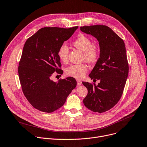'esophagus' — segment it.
I'll list each match as a JSON object with an SVG mask.
<instances>
[{"label":"esophagus","instance_id":"obj_1","mask_svg":"<svg viewBox=\"0 0 147 147\" xmlns=\"http://www.w3.org/2000/svg\"><path fill=\"white\" fill-rule=\"evenodd\" d=\"M82 84V82L80 80H77V84L78 86H80Z\"/></svg>","mask_w":147,"mask_h":147}]
</instances>
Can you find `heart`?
<instances>
[{
    "label": "heart",
    "instance_id": "1",
    "mask_svg": "<svg viewBox=\"0 0 147 147\" xmlns=\"http://www.w3.org/2000/svg\"><path fill=\"white\" fill-rule=\"evenodd\" d=\"M73 45L77 49L83 52L84 59L90 63L96 61L98 57V49L92 44L91 40L84 34H79L73 42ZM69 47L65 44H63L59 49L58 57L61 61L66 63L68 61ZM88 70L87 65L84 64H72L65 69V74L68 76L80 79L83 78Z\"/></svg>",
    "mask_w": 147,
    "mask_h": 147
}]
</instances>
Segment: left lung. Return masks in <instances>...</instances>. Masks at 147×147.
Returning a JSON list of instances; mask_svg holds the SVG:
<instances>
[{
  "mask_svg": "<svg viewBox=\"0 0 147 147\" xmlns=\"http://www.w3.org/2000/svg\"><path fill=\"white\" fill-rule=\"evenodd\" d=\"M80 30L97 38L100 46V57L89 74L97 84L82 82L88 94L83 100L87 109L104 113L112 109L121 98L128 74V63L123 40L104 25L86 26Z\"/></svg>",
  "mask_w": 147,
  "mask_h": 147,
  "instance_id": "left-lung-1",
  "label": "left lung"
}]
</instances>
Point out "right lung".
Here are the masks:
<instances>
[{"label": "right lung", "instance_id": "1", "mask_svg": "<svg viewBox=\"0 0 147 147\" xmlns=\"http://www.w3.org/2000/svg\"><path fill=\"white\" fill-rule=\"evenodd\" d=\"M78 26L69 29L44 28L26 40L19 61L18 73L23 94L36 109L52 113L60 108L76 87L73 77L53 82V73L62 74L58 50Z\"/></svg>", "mask_w": 147, "mask_h": 147}]
</instances>
